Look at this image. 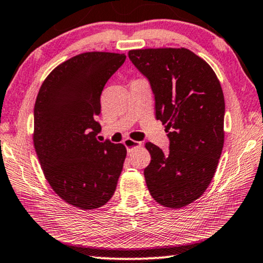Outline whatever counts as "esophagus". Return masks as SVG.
<instances>
[{"label":"esophagus","mask_w":263,"mask_h":263,"mask_svg":"<svg viewBox=\"0 0 263 263\" xmlns=\"http://www.w3.org/2000/svg\"><path fill=\"white\" fill-rule=\"evenodd\" d=\"M123 144L124 146H126L128 151H132L133 149L135 148H140V146L142 145L141 142L139 141H135V140H132V139H126L123 141Z\"/></svg>","instance_id":"1"}]
</instances>
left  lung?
Wrapping results in <instances>:
<instances>
[{
  "mask_svg": "<svg viewBox=\"0 0 263 263\" xmlns=\"http://www.w3.org/2000/svg\"><path fill=\"white\" fill-rule=\"evenodd\" d=\"M129 59L149 78L156 119L165 124L170 150L145 143L151 162L144 170L151 196L179 209L203 194L224 145L225 101L208 63L187 48L129 50Z\"/></svg>",
  "mask_w": 263,
  "mask_h": 263,
  "instance_id": "8db88e82",
  "label": "left lung"
}]
</instances>
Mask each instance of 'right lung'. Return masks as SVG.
Wrapping results in <instances>:
<instances>
[{
  "instance_id": "add662e5",
  "label": "right lung",
  "mask_w": 263,
  "mask_h": 263,
  "mask_svg": "<svg viewBox=\"0 0 263 263\" xmlns=\"http://www.w3.org/2000/svg\"><path fill=\"white\" fill-rule=\"evenodd\" d=\"M123 53L86 52L54 68L34 104L33 144L46 180L61 199L82 210L113 196L127 149L97 140L100 96L122 66Z\"/></svg>"
}]
</instances>
